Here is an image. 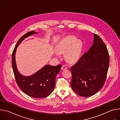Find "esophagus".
I'll list each match as a JSON object with an SVG mask.
<instances>
[{"instance_id": "esophagus-1", "label": "esophagus", "mask_w": 120, "mask_h": 120, "mask_svg": "<svg viewBox=\"0 0 120 120\" xmlns=\"http://www.w3.org/2000/svg\"><path fill=\"white\" fill-rule=\"evenodd\" d=\"M67 67L65 66V65H63L62 66V70H65L67 69Z\"/></svg>"}]
</instances>
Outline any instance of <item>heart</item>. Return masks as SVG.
<instances>
[{
    "mask_svg": "<svg viewBox=\"0 0 120 120\" xmlns=\"http://www.w3.org/2000/svg\"><path fill=\"white\" fill-rule=\"evenodd\" d=\"M60 53H66V59L71 62L77 61L80 58L82 49L81 41L74 36H68L63 39L57 47ZM58 56V54L56 53Z\"/></svg>",
    "mask_w": 120,
    "mask_h": 120,
    "instance_id": "obj_1",
    "label": "heart"
}]
</instances>
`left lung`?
<instances>
[{
    "instance_id": "left-lung-1",
    "label": "left lung",
    "mask_w": 120,
    "mask_h": 120,
    "mask_svg": "<svg viewBox=\"0 0 120 120\" xmlns=\"http://www.w3.org/2000/svg\"><path fill=\"white\" fill-rule=\"evenodd\" d=\"M110 57L102 39L94 34V43L77 62L71 67V85L78 95L89 97L104 86L108 70Z\"/></svg>"
}]
</instances>
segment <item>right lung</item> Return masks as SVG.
Wrapping results in <instances>:
<instances>
[{"instance_id": "1", "label": "right lung", "mask_w": 120, "mask_h": 120, "mask_svg": "<svg viewBox=\"0 0 120 120\" xmlns=\"http://www.w3.org/2000/svg\"><path fill=\"white\" fill-rule=\"evenodd\" d=\"M34 31L27 32L16 43L12 55V65L16 82L20 89L27 95L36 98H42L49 96L53 91L56 78L60 72L62 65H45L36 73L29 76L21 75L18 70L15 61L17 47L26 38L35 34Z\"/></svg>"}]
</instances>
